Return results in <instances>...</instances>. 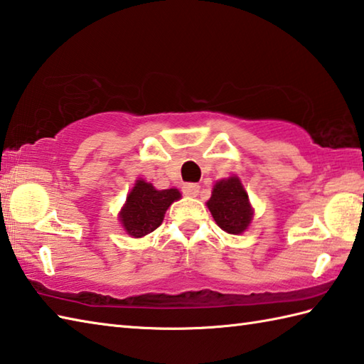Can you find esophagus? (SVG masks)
<instances>
[{"mask_svg": "<svg viewBox=\"0 0 364 364\" xmlns=\"http://www.w3.org/2000/svg\"><path fill=\"white\" fill-rule=\"evenodd\" d=\"M198 191H200V186L196 183H186L183 186V194L186 197H197Z\"/></svg>", "mask_w": 364, "mask_h": 364, "instance_id": "obj_1", "label": "esophagus"}]
</instances>
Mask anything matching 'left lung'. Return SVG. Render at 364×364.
<instances>
[{
	"instance_id": "8db88e82",
	"label": "left lung",
	"mask_w": 364,
	"mask_h": 364,
	"mask_svg": "<svg viewBox=\"0 0 364 364\" xmlns=\"http://www.w3.org/2000/svg\"><path fill=\"white\" fill-rule=\"evenodd\" d=\"M215 223L230 235H241L250 225L253 210L249 196L237 176H228L214 184L211 198L206 202Z\"/></svg>"
}]
</instances>
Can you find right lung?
Returning <instances> with one entry per match:
<instances>
[{"instance_id": "1", "label": "right lung", "mask_w": 364, "mask_h": 364, "mask_svg": "<svg viewBox=\"0 0 364 364\" xmlns=\"http://www.w3.org/2000/svg\"><path fill=\"white\" fill-rule=\"evenodd\" d=\"M180 198L178 189L158 191L151 183L137 180L119 213V220L127 235L142 237L161 225L167 208Z\"/></svg>"}]
</instances>
